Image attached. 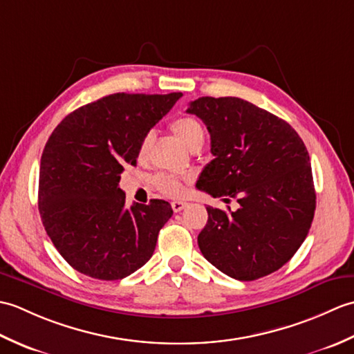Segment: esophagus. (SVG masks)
I'll list each match as a JSON object with an SVG mask.
<instances>
[{"label": "esophagus", "instance_id": "1", "mask_svg": "<svg viewBox=\"0 0 354 354\" xmlns=\"http://www.w3.org/2000/svg\"><path fill=\"white\" fill-rule=\"evenodd\" d=\"M185 207H187V202H184V201H173L171 202V208H173V212H175V213L183 212Z\"/></svg>", "mask_w": 354, "mask_h": 354}]
</instances>
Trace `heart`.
Returning <instances> with one entry per match:
<instances>
[{
    "instance_id": "1",
    "label": "heart",
    "mask_w": 354,
    "mask_h": 354,
    "mask_svg": "<svg viewBox=\"0 0 354 354\" xmlns=\"http://www.w3.org/2000/svg\"><path fill=\"white\" fill-rule=\"evenodd\" d=\"M171 129L176 133V137L181 140L183 145L189 149L193 147H202L205 142V131L196 118L193 117H179L171 123ZM152 145V133H146L142 137L140 147H138V158L145 160L147 155V150ZM156 187L162 193L169 194V196H179L184 192V183L181 179L171 175H160L156 178Z\"/></svg>"
}]
</instances>
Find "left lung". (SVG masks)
<instances>
[{
    "mask_svg": "<svg viewBox=\"0 0 354 354\" xmlns=\"http://www.w3.org/2000/svg\"><path fill=\"white\" fill-rule=\"evenodd\" d=\"M187 112L205 123L214 155L196 187L239 202L236 212L207 207L202 255L240 281L275 272L304 242L317 207L303 140L284 120L239 97H199Z\"/></svg>",
    "mask_w": 354,
    "mask_h": 354,
    "instance_id": "left-lung-1",
    "label": "left lung"
}]
</instances>
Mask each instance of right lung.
I'll return each mask as SVG.
<instances>
[{"mask_svg": "<svg viewBox=\"0 0 354 354\" xmlns=\"http://www.w3.org/2000/svg\"><path fill=\"white\" fill-rule=\"evenodd\" d=\"M181 95L111 94L53 131L41 158L37 204L53 245L80 274L122 280L152 257L173 209L162 199L127 208L118 183L137 164L142 137Z\"/></svg>", "mask_w": 354, "mask_h": 354, "instance_id": "1", "label": "right lung"}]
</instances>
